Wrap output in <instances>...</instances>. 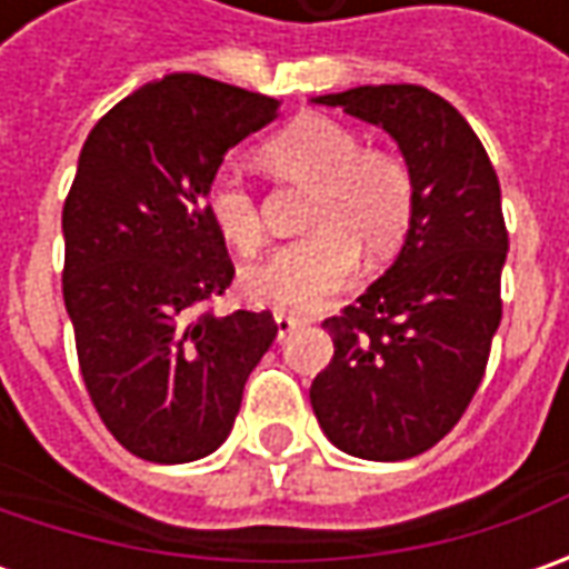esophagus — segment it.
<instances>
[{
	"label": "esophagus",
	"mask_w": 569,
	"mask_h": 569,
	"mask_svg": "<svg viewBox=\"0 0 569 569\" xmlns=\"http://www.w3.org/2000/svg\"><path fill=\"white\" fill-rule=\"evenodd\" d=\"M300 322H303V319L295 317V313H284V310H278V313H274V326H278V339H284L288 332H295Z\"/></svg>",
	"instance_id": "obj_1"
}]
</instances>
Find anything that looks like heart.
I'll use <instances>...</instances> for the list:
<instances>
[{
  "instance_id": "obj_1",
  "label": "heart",
  "mask_w": 569,
  "mask_h": 569,
  "mask_svg": "<svg viewBox=\"0 0 569 569\" xmlns=\"http://www.w3.org/2000/svg\"><path fill=\"white\" fill-rule=\"evenodd\" d=\"M274 177L313 187L303 224L310 237L274 250L240 274L250 303L272 310H317L351 281L358 252L382 262L399 250L415 218V177L389 148H363L339 120L300 117L259 148ZM206 211L230 250L252 256L266 243V224L250 183L221 170L206 189Z\"/></svg>"
}]
</instances>
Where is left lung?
<instances>
[{
  "label": "left lung",
  "instance_id": "obj_1",
  "mask_svg": "<svg viewBox=\"0 0 569 569\" xmlns=\"http://www.w3.org/2000/svg\"><path fill=\"white\" fill-rule=\"evenodd\" d=\"M317 103L382 126L415 177V218L392 269L329 317L336 355L310 386L326 437L399 462L466 415L491 358L510 233L500 183L466 117L421 84H367Z\"/></svg>",
  "mask_w": 569,
  "mask_h": 569
}]
</instances>
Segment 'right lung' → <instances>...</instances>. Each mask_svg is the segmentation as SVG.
Wrapping results in <instances>:
<instances>
[{
  "label": "right lung",
  "mask_w": 569,
  "mask_h": 569,
  "mask_svg": "<svg viewBox=\"0 0 569 569\" xmlns=\"http://www.w3.org/2000/svg\"><path fill=\"white\" fill-rule=\"evenodd\" d=\"M274 117V98L177 72L107 110L81 148L62 206V297L100 421L144 462L221 447L278 336L269 310H202L233 281L206 189Z\"/></svg>",
  "instance_id": "add662e5"
}]
</instances>
